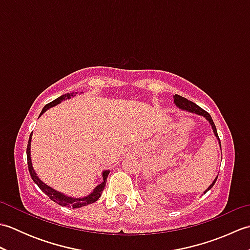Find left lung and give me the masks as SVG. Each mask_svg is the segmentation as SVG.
<instances>
[{
	"instance_id": "left-lung-1",
	"label": "left lung",
	"mask_w": 250,
	"mask_h": 250,
	"mask_svg": "<svg viewBox=\"0 0 250 250\" xmlns=\"http://www.w3.org/2000/svg\"><path fill=\"white\" fill-rule=\"evenodd\" d=\"M174 103H175V105H176L177 107H178V108H180V109L186 110V111H189V113H193V114H196V115H200V116H202V117H204V118H206V120L208 121L209 124H210V125H211V129H213V131H214V134H215V136L217 137V140L219 141V146H220V148H221L220 140H219L218 133H217L216 125H215V124H214L213 119H211L210 115H209L208 113H207V111H205L204 109H202V108L200 107V106H198V105H196L195 103L191 102V101H189V100H187L186 98L182 97V95H178V94H175V95H174ZM217 178H218V176H217V177L214 179V182L210 184L209 187L207 188V189L204 191V193H206L207 191H208L209 189L213 188V186L215 185Z\"/></svg>"
}]
</instances>
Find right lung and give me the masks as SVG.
<instances>
[{"label":"right lung","instance_id":"obj_1","mask_svg":"<svg viewBox=\"0 0 250 250\" xmlns=\"http://www.w3.org/2000/svg\"><path fill=\"white\" fill-rule=\"evenodd\" d=\"M71 97H75V93L72 92V93H66V94H63L61 97H59L58 99H56L55 101H52L49 104H47L44 106L43 110H42V113L40 115V117L43 115L47 109H49L52 106H55L57 104L61 103L62 101L67 100V99H71ZM31 139H32V133L30 134L29 137V143H28V147H26V158H28V167H29V172L32 179H33V182L39 186V188L43 191L45 194H47L50 198V200H52L54 202H56L57 204H59L61 206H65V207H70V208H79V207H83V206H86L88 204H92L94 203L95 201H98V199L102 194L103 190L105 188V185H106V180H107V176L109 174V171H103L102 173V176H103V182L101 183L99 186L94 188V190L92 191L91 193L89 195L84 196V198H72V196H67L65 194H63L59 191H57L55 189H52L51 187H49L48 185H46L45 183L42 182V180L37 176L35 171L33 169V167H32V161H31Z\"/></svg>","mask_w":250,"mask_h":250}]
</instances>
